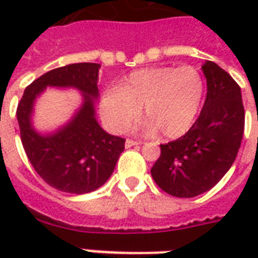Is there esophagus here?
I'll list each match as a JSON object with an SVG mask.
<instances>
[{"mask_svg":"<svg viewBox=\"0 0 258 258\" xmlns=\"http://www.w3.org/2000/svg\"><path fill=\"white\" fill-rule=\"evenodd\" d=\"M141 141H135V140H125V148H131V146L135 145H140Z\"/></svg>","mask_w":258,"mask_h":258,"instance_id":"34e87169","label":"esophagus"}]
</instances>
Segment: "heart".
<instances>
[{"instance_id": "obj_1", "label": "heart", "mask_w": 258, "mask_h": 258, "mask_svg": "<svg viewBox=\"0 0 258 258\" xmlns=\"http://www.w3.org/2000/svg\"><path fill=\"white\" fill-rule=\"evenodd\" d=\"M203 96L205 80L194 66L141 69L102 94L99 110L107 128L123 133L142 107L149 127H156L163 137L177 138L192 127Z\"/></svg>"}]
</instances>
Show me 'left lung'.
I'll return each instance as SVG.
<instances>
[{
    "label": "left lung",
    "mask_w": 258,
    "mask_h": 258,
    "mask_svg": "<svg viewBox=\"0 0 258 258\" xmlns=\"http://www.w3.org/2000/svg\"><path fill=\"white\" fill-rule=\"evenodd\" d=\"M207 95L199 117L178 140L160 145L151 174L164 192L194 198L211 189L236 159L244 130L238 83L214 62L203 66Z\"/></svg>",
    "instance_id": "1"
}]
</instances>
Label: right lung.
I'll use <instances>...</instances> for the list:
<instances>
[{"mask_svg":"<svg viewBox=\"0 0 258 258\" xmlns=\"http://www.w3.org/2000/svg\"><path fill=\"white\" fill-rule=\"evenodd\" d=\"M98 63H73L49 70L27 85L16 116L22 145L31 166L48 185L66 194L98 189L112 175L125 140L107 134L95 118ZM47 86H74L85 94L83 106L74 120L55 135L41 136L31 127L35 98Z\"/></svg>","mask_w":258,"mask_h":258,"instance_id":"obj_1","label":"right lung"}]
</instances>
